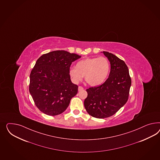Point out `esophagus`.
Wrapping results in <instances>:
<instances>
[{
    "label": "esophagus",
    "instance_id": "1",
    "mask_svg": "<svg viewBox=\"0 0 160 160\" xmlns=\"http://www.w3.org/2000/svg\"><path fill=\"white\" fill-rule=\"evenodd\" d=\"M82 90H83V87H81V86H79V87H78V91H81Z\"/></svg>",
    "mask_w": 160,
    "mask_h": 160
}]
</instances>
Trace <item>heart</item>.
Wrapping results in <instances>:
<instances>
[{
	"instance_id": "1",
	"label": "heart",
	"mask_w": 160,
	"mask_h": 160,
	"mask_svg": "<svg viewBox=\"0 0 160 160\" xmlns=\"http://www.w3.org/2000/svg\"><path fill=\"white\" fill-rule=\"evenodd\" d=\"M110 71V63L104 57L87 58L77 62L75 67L69 71V77L75 83L82 81L85 76V81L91 86H97L105 81Z\"/></svg>"
}]
</instances>
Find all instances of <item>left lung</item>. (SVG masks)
<instances>
[{"instance_id": "left-lung-1", "label": "left lung", "mask_w": 160, "mask_h": 160, "mask_svg": "<svg viewBox=\"0 0 160 160\" xmlns=\"http://www.w3.org/2000/svg\"><path fill=\"white\" fill-rule=\"evenodd\" d=\"M110 64L108 78L98 87L87 89L84 106L92 117L104 119L115 114L128 99L132 80L128 66L123 60L107 51H103Z\"/></svg>"}]
</instances>
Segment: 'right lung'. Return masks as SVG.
I'll use <instances>...</instances> for the list:
<instances>
[{
	"label": "right lung",
	"instance_id": "add662e5",
	"mask_svg": "<svg viewBox=\"0 0 160 160\" xmlns=\"http://www.w3.org/2000/svg\"><path fill=\"white\" fill-rule=\"evenodd\" d=\"M80 55L64 50L51 51L37 60L30 75L29 91L37 108L49 116L64 112L78 92L69 75Z\"/></svg>",
	"mask_w": 160,
	"mask_h": 160
}]
</instances>
